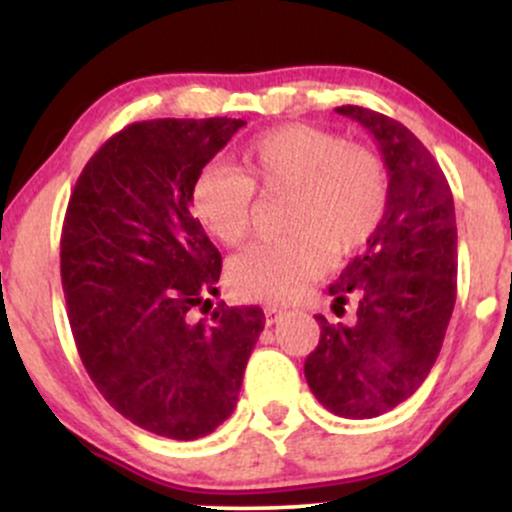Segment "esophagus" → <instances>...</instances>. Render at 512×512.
<instances>
[{"label":"esophagus","mask_w":512,"mask_h":512,"mask_svg":"<svg viewBox=\"0 0 512 512\" xmlns=\"http://www.w3.org/2000/svg\"><path fill=\"white\" fill-rule=\"evenodd\" d=\"M286 310L279 308V305H267L264 308V320H267V325H274V322H279L281 317H284Z\"/></svg>","instance_id":"1"}]
</instances>
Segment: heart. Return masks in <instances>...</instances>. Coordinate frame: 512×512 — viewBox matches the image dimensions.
<instances>
[{
	"label": "heart",
	"instance_id": "b5f03b06",
	"mask_svg": "<svg viewBox=\"0 0 512 512\" xmlns=\"http://www.w3.org/2000/svg\"><path fill=\"white\" fill-rule=\"evenodd\" d=\"M255 187L291 192L284 228L228 264V284L248 301H293L330 267L354 255L383 226L390 178L375 151L310 125L267 129L243 146L238 170L207 166L190 187L195 219L223 245H238L255 223Z\"/></svg>",
	"mask_w": 512,
	"mask_h": 512
}]
</instances>
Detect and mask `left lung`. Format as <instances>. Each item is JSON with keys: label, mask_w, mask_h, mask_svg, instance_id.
Returning <instances> with one entry per match:
<instances>
[{"label": "left lung", "mask_w": 512, "mask_h": 512, "mask_svg": "<svg viewBox=\"0 0 512 512\" xmlns=\"http://www.w3.org/2000/svg\"><path fill=\"white\" fill-rule=\"evenodd\" d=\"M337 113L378 142L390 204L366 252L330 286L334 310L356 293V322L315 315L320 342L305 358V380L332 414L373 419L414 395L440 354L455 308V202L438 161L402 122L358 105Z\"/></svg>", "instance_id": "left-lung-1"}]
</instances>
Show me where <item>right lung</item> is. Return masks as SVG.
I'll use <instances>...</instances> for the list:
<instances>
[{
	"mask_svg": "<svg viewBox=\"0 0 512 512\" xmlns=\"http://www.w3.org/2000/svg\"><path fill=\"white\" fill-rule=\"evenodd\" d=\"M243 120H146L81 170L62 226L60 269L81 363L115 411L144 431L197 440L238 402L257 305L211 308L221 255L190 211V187Z\"/></svg>",
	"mask_w": 512,
	"mask_h": 512,
	"instance_id": "right-lung-1",
	"label": "right lung"
}]
</instances>
